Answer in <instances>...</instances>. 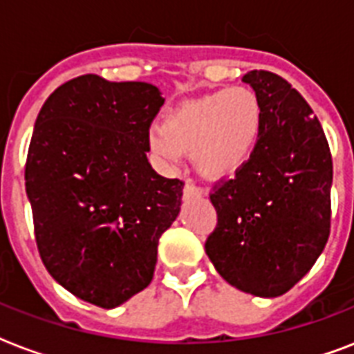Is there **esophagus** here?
I'll return each mask as SVG.
<instances>
[{
    "mask_svg": "<svg viewBox=\"0 0 354 354\" xmlns=\"http://www.w3.org/2000/svg\"><path fill=\"white\" fill-rule=\"evenodd\" d=\"M204 196V191L193 183H185L183 185V200H193V198H202Z\"/></svg>",
    "mask_w": 354,
    "mask_h": 354,
    "instance_id": "34e87169",
    "label": "esophagus"
}]
</instances>
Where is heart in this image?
I'll list each match as a JSON object with an SVG mask.
<instances>
[{
    "label": "heart",
    "mask_w": 354,
    "mask_h": 354,
    "mask_svg": "<svg viewBox=\"0 0 354 354\" xmlns=\"http://www.w3.org/2000/svg\"><path fill=\"white\" fill-rule=\"evenodd\" d=\"M263 132V106L255 91L233 86L180 102L161 127H150L147 145L161 165H174L183 152L207 180L232 178L250 163Z\"/></svg>",
    "instance_id": "b5f03b06"
}]
</instances>
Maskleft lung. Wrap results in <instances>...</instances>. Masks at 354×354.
<instances>
[{"label": "left lung", "instance_id": "left-lung-1", "mask_svg": "<svg viewBox=\"0 0 354 354\" xmlns=\"http://www.w3.org/2000/svg\"><path fill=\"white\" fill-rule=\"evenodd\" d=\"M263 106L257 150L211 194L218 224L205 253L235 288L259 297L285 294L313 268L330 230L333 160L318 118L283 77H242Z\"/></svg>", "mask_w": 354, "mask_h": 354}]
</instances>
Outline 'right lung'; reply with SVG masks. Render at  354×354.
<instances>
[{
    "mask_svg": "<svg viewBox=\"0 0 354 354\" xmlns=\"http://www.w3.org/2000/svg\"><path fill=\"white\" fill-rule=\"evenodd\" d=\"M165 99L147 82L82 75L53 91L30 138L25 191L47 272L82 301L115 308L150 285L183 183L147 160Z\"/></svg>",
    "mask_w": 354,
    "mask_h": 354,
    "instance_id": "1",
    "label": "right lung"
}]
</instances>
